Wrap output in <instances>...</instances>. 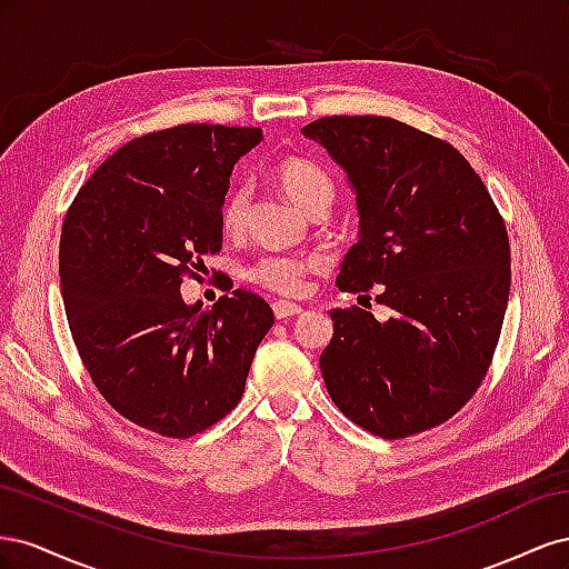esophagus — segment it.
<instances>
[{
	"label": "esophagus",
	"instance_id": "esophagus-1",
	"mask_svg": "<svg viewBox=\"0 0 569 569\" xmlns=\"http://www.w3.org/2000/svg\"><path fill=\"white\" fill-rule=\"evenodd\" d=\"M272 311H274V318H278V320H287L291 316H299L301 313V306L299 303H291V301H274L272 303Z\"/></svg>",
	"mask_w": 569,
	"mask_h": 569
}]
</instances>
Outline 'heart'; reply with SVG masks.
I'll return each mask as SVG.
<instances>
[{
    "mask_svg": "<svg viewBox=\"0 0 569 569\" xmlns=\"http://www.w3.org/2000/svg\"><path fill=\"white\" fill-rule=\"evenodd\" d=\"M272 180L284 197L306 211L316 201H330L332 180L325 168L311 159L287 157L272 166ZM249 211L247 187H234L228 192L220 209V228L226 234L242 232ZM320 266L318 256H289V253H268L247 270L249 280L266 289L280 291V295H299L306 284V274Z\"/></svg>",
    "mask_w": 569,
    "mask_h": 569,
    "instance_id": "1",
    "label": "heart"
}]
</instances>
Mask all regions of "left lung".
I'll list each match as a JSON object with an SVG mask.
<instances>
[{"label":"left lung","instance_id":"left-lung-1","mask_svg":"<svg viewBox=\"0 0 569 569\" xmlns=\"http://www.w3.org/2000/svg\"><path fill=\"white\" fill-rule=\"evenodd\" d=\"M356 192L358 242L337 274L393 316L335 308L320 370L335 406L368 432L403 439L470 401L496 351L510 295L506 222L449 142L385 116H327L301 128Z\"/></svg>","mask_w":569,"mask_h":569}]
</instances>
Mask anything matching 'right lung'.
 Masks as SVG:
<instances>
[{
  "label": "right lung",
  "mask_w": 569,
  "mask_h": 569,
  "mask_svg": "<svg viewBox=\"0 0 569 569\" xmlns=\"http://www.w3.org/2000/svg\"><path fill=\"white\" fill-rule=\"evenodd\" d=\"M261 128L187 123L134 137L80 187L59 244L61 297L99 393L130 422L187 439L242 399L272 308L247 289L184 303L182 278L222 247L234 163Z\"/></svg>",
  "instance_id": "1"
}]
</instances>
